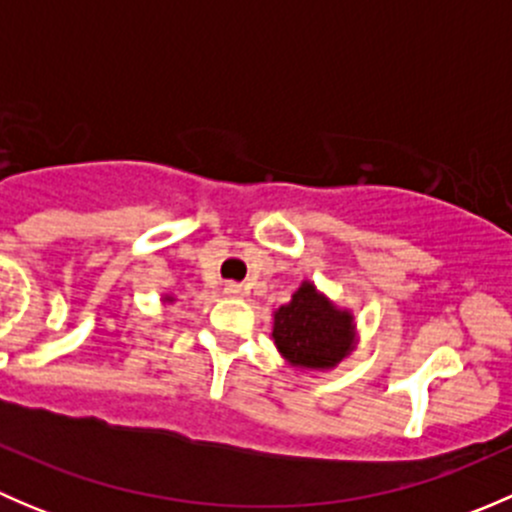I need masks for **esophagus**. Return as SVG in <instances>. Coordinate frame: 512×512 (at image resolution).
<instances>
[{
	"label": "esophagus",
	"instance_id": "obj_1",
	"mask_svg": "<svg viewBox=\"0 0 512 512\" xmlns=\"http://www.w3.org/2000/svg\"><path fill=\"white\" fill-rule=\"evenodd\" d=\"M225 294L227 297H245V287L237 285V282H227Z\"/></svg>",
	"mask_w": 512,
	"mask_h": 512
}]
</instances>
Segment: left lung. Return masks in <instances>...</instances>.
Here are the masks:
<instances>
[{
    "label": "left lung",
    "mask_w": 512,
    "mask_h": 512,
    "mask_svg": "<svg viewBox=\"0 0 512 512\" xmlns=\"http://www.w3.org/2000/svg\"><path fill=\"white\" fill-rule=\"evenodd\" d=\"M272 342L294 371L322 374L354 354L359 329L352 309L339 307L312 280H304L272 314Z\"/></svg>",
    "instance_id": "left-lung-1"
}]
</instances>
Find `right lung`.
Segmentation results:
<instances>
[{
  "instance_id": "1",
  "label": "right lung",
  "mask_w": 512,
  "mask_h": 512,
  "mask_svg": "<svg viewBox=\"0 0 512 512\" xmlns=\"http://www.w3.org/2000/svg\"><path fill=\"white\" fill-rule=\"evenodd\" d=\"M160 302H163V304H173L175 297H173V294H163V297H160Z\"/></svg>"
}]
</instances>
